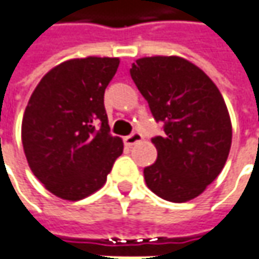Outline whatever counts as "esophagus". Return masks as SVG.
<instances>
[{"label": "esophagus", "instance_id": "1", "mask_svg": "<svg viewBox=\"0 0 259 259\" xmlns=\"http://www.w3.org/2000/svg\"><path fill=\"white\" fill-rule=\"evenodd\" d=\"M143 138H142V135L139 132H133L130 136H126L124 138V143L127 145V146H133V145H136V143H139Z\"/></svg>", "mask_w": 259, "mask_h": 259}]
</instances>
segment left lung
I'll list each match as a JSON object with an SVG mask.
<instances>
[{"mask_svg": "<svg viewBox=\"0 0 259 259\" xmlns=\"http://www.w3.org/2000/svg\"><path fill=\"white\" fill-rule=\"evenodd\" d=\"M130 75L165 132L152 139L158 158L143 169L146 186L172 203L196 198L218 178L231 151V116L219 88L180 56L141 58Z\"/></svg>", "mask_w": 259, "mask_h": 259, "instance_id": "obj_1", "label": "left lung"}]
</instances>
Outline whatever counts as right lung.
<instances>
[{
	"mask_svg": "<svg viewBox=\"0 0 259 259\" xmlns=\"http://www.w3.org/2000/svg\"><path fill=\"white\" fill-rule=\"evenodd\" d=\"M118 58H78L52 68L28 100L21 142L31 172L59 198L76 201L107 181L123 153L110 135L104 91Z\"/></svg>",
	"mask_w": 259,
	"mask_h": 259,
	"instance_id": "1",
	"label": "right lung"
}]
</instances>
